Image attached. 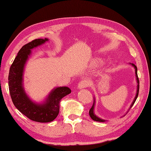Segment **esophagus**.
<instances>
[{"label": "esophagus", "instance_id": "obj_1", "mask_svg": "<svg viewBox=\"0 0 151 151\" xmlns=\"http://www.w3.org/2000/svg\"><path fill=\"white\" fill-rule=\"evenodd\" d=\"M88 86V82L86 80H83L78 84V88L83 89L84 88L87 87Z\"/></svg>", "mask_w": 151, "mask_h": 151}]
</instances>
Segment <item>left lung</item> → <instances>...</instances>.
I'll use <instances>...</instances> for the list:
<instances>
[{
    "instance_id": "left-lung-1",
    "label": "left lung",
    "mask_w": 151,
    "mask_h": 151,
    "mask_svg": "<svg viewBox=\"0 0 151 151\" xmlns=\"http://www.w3.org/2000/svg\"><path fill=\"white\" fill-rule=\"evenodd\" d=\"M131 65L132 66H134V68H135V75H136V78H137V94H136V96H135L134 97V99L133 102H132L131 106H130V109L131 108V107L133 106L134 103H135V101H136L137 97H138V95H139V77H138V75H137V67L136 65H134V64H131ZM94 103H95V101H94V103H93V106H92V107L91 108V109L89 110V115H90L91 118L93 120V121H98V122H104L105 121L104 120H103L101 119L100 118H99L98 116H96L95 114H94Z\"/></svg>"
}]
</instances>
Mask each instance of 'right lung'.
<instances>
[{"mask_svg": "<svg viewBox=\"0 0 151 151\" xmlns=\"http://www.w3.org/2000/svg\"><path fill=\"white\" fill-rule=\"evenodd\" d=\"M48 39H38L24 45L18 52L11 66L9 75L10 94L15 107L33 121L48 122L52 121L59 112L60 100L71 93L66 86L57 87L51 91L42 104H37L29 98L22 85L24 68L31 50L48 41Z\"/></svg>", "mask_w": 151, "mask_h": 151, "instance_id": "add662e5", "label": "right lung"}]
</instances>
